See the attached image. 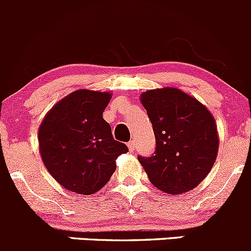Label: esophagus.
Here are the masks:
<instances>
[{"label": "esophagus", "mask_w": 251, "mask_h": 251, "mask_svg": "<svg viewBox=\"0 0 251 251\" xmlns=\"http://www.w3.org/2000/svg\"><path fill=\"white\" fill-rule=\"evenodd\" d=\"M128 148H129V150H130V151L135 150V141H134V140L129 141V143H128Z\"/></svg>", "instance_id": "obj_1"}]
</instances>
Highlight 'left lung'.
I'll return each instance as SVG.
<instances>
[{
	"mask_svg": "<svg viewBox=\"0 0 251 251\" xmlns=\"http://www.w3.org/2000/svg\"><path fill=\"white\" fill-rule=\"evenodd\" d=\"M141 103L152 123L155 152L138 156L150 182L167 194L194 189L215 163L217 126L210 111L176 88L149 90Z\"/></svg>",
	"mask_w": 251,
	"mask_h": 251,
	"instance_id": "1",
	"label": "left lung"
}]
</instances>
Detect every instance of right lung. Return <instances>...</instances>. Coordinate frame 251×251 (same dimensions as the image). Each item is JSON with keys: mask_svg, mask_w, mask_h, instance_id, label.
Instances as JSON below:
<instances>
[{"mask_svg": "<svg viewBox=\"0 0 251 251\" xmlns=\"http://www.w3.org/2000/svg\"><path fill=\"white\" fill-rule=\"evenodd\" d=\"M110 100V93L80 89L58 101L42 121L41 158L67 190L83 195L99 192L116 171L118 156L128 152L102 118Z\"/></svg>", "mask_w": 251, "mask_h": 251, "instance_id": "right-lung-1", "label": "right lung"}]
</instances>
